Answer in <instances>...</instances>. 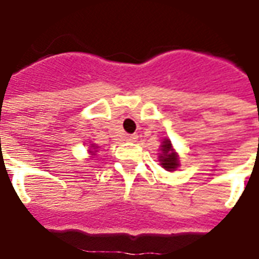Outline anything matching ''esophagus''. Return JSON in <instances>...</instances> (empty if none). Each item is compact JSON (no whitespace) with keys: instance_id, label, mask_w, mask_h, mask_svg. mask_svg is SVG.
Here are the masks:
<instances>
[{"instance_id":"1","label":"esophagus","mask_w":259,"mask_h":259,"mask_svg":"<svg viewBox=\"0 0 259 259\" xmlns=\"http://www.w3.org/2000/svg\"><path fill=\"white\" fill-rule=\"evenodd\" d=\"M126 140L130 141V143H135L136 140H137V136L136 135H129L127 137H126Z\"/></svg>"}]
</instances>
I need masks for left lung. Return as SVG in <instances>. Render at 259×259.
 I'll list each match as a JSON object with an SVG mask.
<instances>
[{
    "mask_svg": "<svg viewBox=\"0 0 259 259\" xmlns=\"http://www.w3.org/2000/svg\"><path fill=\"white\" fill-rule=\"evenodd\" d=\"M161 151H162V154L159 155V161H161L162 168H165L166 170H175V169L179 166V158L176 155V152L174 151L170 141H163L162 150Z\"/></svg>",
    "mask_w": 259,
    "mask_h": 259,
    "instance_id": "8db88e82",
    "label": "left lung"
}]
</instances>
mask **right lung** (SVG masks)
<instances>
[{
    "instance_id": "obj_1",
    "label": "right lung",
    "mask_w": 259,
    "mask_h": 259,
    "mask_svg": "<svg viewBox=\"0 0 259 259\" xmlns=\"http://www.w3.org/2000/svg\"><path fill=\"white\" fill-rule=\"evenodd\" d=\"M91 147H94V146H91ZM93 150H94V148H91V150H90L91 155H96V154H94V152H96V151H93Z\"/></svg>"
}]
</instances>
